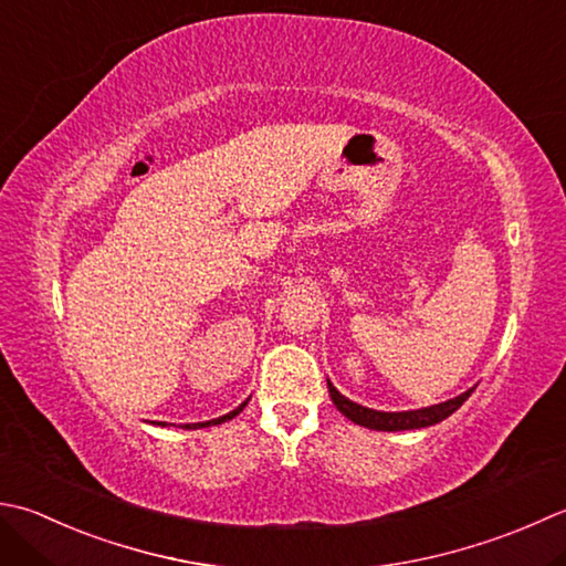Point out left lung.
I'll list each match as a JSON object with an SVG mask.
<instances>
[{
	"label": "left lung",
	"mask_w": 566,
	"mask_h": 566,
	"mask_svg": "<svg viewBox=\"0 0 566 566\" xmlns=\"http://www.w3.org/2000/svg\"><path fill=\"white\" fill-rule=\"evenodd\" d=\"M471 392H473V387L463 395L453 397V400L422 407V409H409V412H378V409L363 407L358 402L348 400V397H343L336 390L334 382H328V395H331V400H334L338 412L346 415L350 422L375 429V431H405V429H422V427L439 424L441 419H447L449 415L457 412V409L469 400Z\"/></svg>",
	"instance_id": "8db88e82"
}]
</instances>
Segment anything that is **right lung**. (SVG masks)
Wrapping results in <instances>:
<instances>
[{
	"instance_id": "obj_1",
	"label": "right lung",
	"mask_w": 566,
	"mask_h": 566,
	"mask_svg": "<svg viewBox=\"0 0 566 566\" xmlns=\"http://www.w3.org/2000/svg\"><path fill=\"white\" fill-rule=\"evenodd\" d=\"M245 405H248V400L242 402L240 407H235L232 409V412H228V415H223V417H218V419H210V422H196V424H184V429H201V427H210V424H220V422H228V419H232V417H238L242 409H245ZM164 427V424H161Z\"/></svg>"
}]
</instances>
